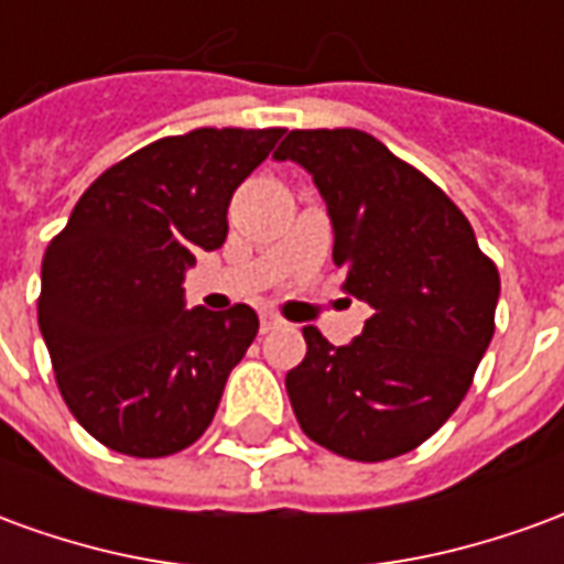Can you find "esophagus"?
I'll return each instance as SVG.
<instances>
[{
    "label": "esophagus",
    "mask_w": 564,
    "mask_h": 564,
    "mask_svg": "<svg viewBox=\"0 0 564 564\" xmlns=\"http://www.w3.org/2000/svg\"><path fill=\"white\" fill-rule=\"evenodd\" d=\"M281 323H283V319L278 317V314H271V311H265V314L259 317V329H262V332H271V329H278Z\"/></svg>",
    "instance_id": "obj_1"
}]
</instances>
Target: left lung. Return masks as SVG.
Here are the masks:
<instances>
[{"label":"left lung","instance_id":"8db88e82","mask_svg":"<svg viewBox=\"0 0 564 564\" xmlns=\"http://www.w3.org/2000/svg\"><path fill=\"white\" fill-rule=\"evenodd\" d=\"M274 160L305 169L332 220L344 293L371 307L335 347L314 326L286 375L311 441L356 462L420 447L459 408L496 332L498 269L425 174L359 129H293Z\"/></svg>","mask_w":564,"mask_h":564}]
</instances>
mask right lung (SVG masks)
<instances>
[{
    "mask_svg": "<svg viewBox=\"0 0 564 564\" xmlns=\"http://www.w3.org/2000/svg\"><path fill=\"white\" fill-rule=\"evenodd\" d=\"M283 129H193L99 174L42 259L39 329L56 383L99 444L156 459L205 435L259 332L253 307H189L186 269Z\"/></svg>",
    "mask_w": 564,
    "mask_h": 564,
    "instance_id": "add662e5",
    "label": "right lung"
}]
</instances>
